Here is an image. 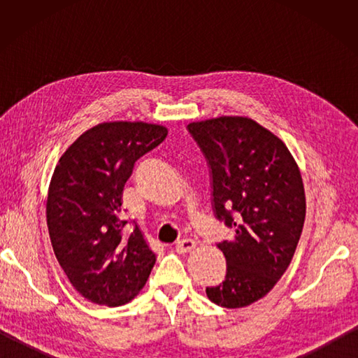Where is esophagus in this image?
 Masks as SVG:
<instances>
[{
  "instance_id": "34e87169",
  "label": "esophagus",
  "mask_w": 358,
  "mask_h": 358,
  "mask_svg": "<svg viewBox=\"0 0 358 358\" xmlns=\"http://www.w3.org/2000/svg\"><path fill=\"white\" fill-rule=\"evenodd\" d=\"M196 246V241L192 238H183L180 240L177 245H175V249H177V252L180 254H186V252H191L192 249H195Z\"/></svg>"
}]
</instances>
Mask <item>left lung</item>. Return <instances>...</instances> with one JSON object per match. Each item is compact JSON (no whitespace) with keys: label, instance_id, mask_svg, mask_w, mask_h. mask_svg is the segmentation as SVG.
<instances>
[{"label":"left lung","instance_id":"left-lung-1","mask_svg":"<svg viewBox=\"0 0 358 358\" xmlns=\"http://www.w3.org/2000/svg\"><path fill=\"white\" fill-rule=\"evenodd\" d=\"M206 157L212 203L234 238L218 243L227 269L206 287L210 301L245 308L268 294L286 272L306 215L299 166L277 135L248 117H217L187 124Z\"/></svg>","mask_w":358,"mask_h":358}]
</instances>
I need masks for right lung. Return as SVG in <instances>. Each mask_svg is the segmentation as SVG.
<instances>
[{"label":"right lung","mask_w":358,"mask_h":358,"mask_svg":"<svg viewBox=\"0 0 358 358\" xmlns=\"http://www.w3.org/2000/svg\"><path fill=\"white\" fill-rule=\"evenodd\" d=\"M166 135L164 126L143 121L100 123L66 149L53 171L45 203L53 252L72 286L96 305H126L154 268L140 227L123 232L121 199L136 159Z\"/></svg>","instance_id":"1"}]
</instances>
